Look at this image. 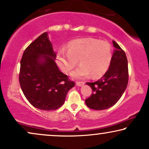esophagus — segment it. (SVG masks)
Listing matches in <instances>:
<instances>
[{
  "label": "esophagus",
  "mask_w": 149,
  "mask_h": 149,
  "mask_svg": "<svg viewBox=\"0 0 149 149\" xmlns=\"http://www.w3.org/2000/svg\"><path fill=\"white\" fill-rule=\"evenodd\" d=\"M85 84V83L84 81H77L76 82V85L77 86H82Z\"/></svg>",
  "instance_id": "1"
}]
</instances>
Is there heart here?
I'll use <instances>...</instances> for the list:
<instances>
[{"label": "heart", "mask_w": 149, "mask_h": 149, "mask_svg": "<svg viewBox=\"0 0 149 149\" xmlns=\"http://www.w3.org/2000/svg\"><path fill=\"white\" fill-rule=\"evenodd\" d=\"M111 57V48L107 42L86 38L69 42L67 51H59L56 59L57 65L65 74L70 73L79 61L81 65L72 73V77L84 78L91 74L92 78H98L107 71Z\"/></svg>", "instance_id": "heart-1"}]
</instances>
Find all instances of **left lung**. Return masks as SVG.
<instances>
[{"label": "left lung", "mask_w": 149, "mask_h": 149, "mask_svg": "<svg viewBox=\"0 0 149 149\" xmlns=\"http://www.w3.org/2000/svg\"><path fill=\"white\" fill-rule=\"evenodd\" d=\"M115 50L108 70L97 81L86 83L92 90L91 96L86 99L89 108L103 110L115 105L126 90L129 80L128 61L125 51L115 41Z\"/></svg>", "instance_id": "8db88e82"}]
</instances>
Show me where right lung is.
<instances>
[{"mask_svg":"<svg viewBox=\"0 0 149 149\" xmlns=\"http://www.w3.org/2000/svg\"><path fill=\"white\" fill-rule=\"evenodd\" d=\"M55 58L45 32L25 49L20 61L19 82L23 94L33 107L45 111L60 107L75 85L59 70Z\"/></svg>","mask_w":149,"mask_h":149,"instance_id":"add662e5","label":"right lung"}]
</instances>
